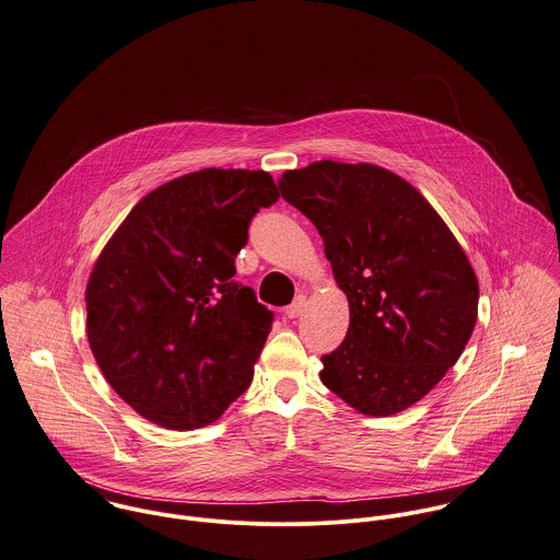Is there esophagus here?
<instances>
[{
	"label": "esophagus",
	"instance_id": "1",
	"mask_svg": "<svg viewBox=\"0 0 560 560\" xmlns=\"http://www.w3.org/2000/svg\"><path fill=\"white\" fill-rule=\"evenodd\" d=\"M305 303H307V301H305V296H303V294H301V296H296V299H294V303L285 307V316H288V318H292V320H294V318H299V316L303 314V310H305Z\"/></svg>",
	"mask_w": 560,
	"mask_h": 560
}]
</instances>
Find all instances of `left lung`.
Returning <instances> with one entry per match:
<instances>
[{"mask_svg": "<svg viewBox=\"0 0 560 560\" xmlns=\"http://www.w3.org/2000/svg\"><path fill=\"white\" fill-rule=\"evenodd\" d=\"M325 242L348 299L323 383L363 416H394L456 363L478 316V281L446 223L402 177L374 164L314 162L279 179Z\"/></svg>", "mask_w": 560, "mask_h": 560, "instance_id": "left-lung-1", "label": "left lung"}]
</instances>
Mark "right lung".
I'll return each instance as SVG.
<instances>
[{
	"instance_id": "add662e5",
	"label": "right lung",
	"mask_w": 560,
	"mask_h": 560,
	"mask_svg": "<svg viewBox=\"0 0 560 560\" xmlns=\"http://www.w3.org/2000/svg\"><path fill=\"white\" fill-rule=\"evenodd\" d=\"M264 171L203 168L149 192L116 229L86 285V334L114 392L149 422L212 424L253 381L272 312L233 279Z\"/></svg>"
}]
</instances>
